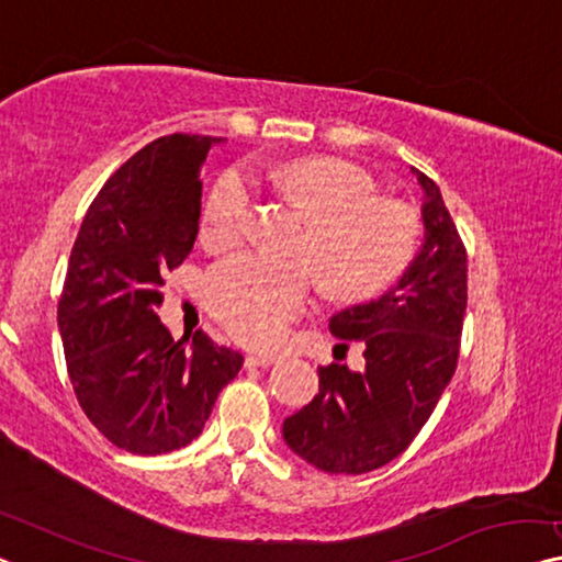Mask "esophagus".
<instances>
[{"label":"esophagus","mask_w":562,"mask_h":562,"mask_svg":"<svg viewBox=\"0 0 562 562\" xmlns=\"http://www.w3.org/2000/svg\"><path fill=\"white\" fill-rule=\"evenodd\" d=\"M278 361H280L278 353H249L245 363H247L249 368H252V366L267 368V366H272V363H278Z\"/></svg>","instance_id":"1"}]
</instances>
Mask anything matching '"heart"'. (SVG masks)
Segmentation results:
<instances>
[{"label": "heart", "mask_w": 562, "mask_h": 562, "mask_svg": "<svg viewBox=\"0 0 562 562\" xmlns=\"http://www.w3.org/2000/svg\"><path fill=\"white\" fill-rule=\"evenodd\" d=\"M278 189L307 229L292 247L299 259L245 252L209 272L206 295L214 315L252 346L278 342L303 313L313 288L338 300H363L386 290L414 262L422 220L404 201L381 196V183L340 158H305L278 171ZM255 209V181L247 169H229L214 183L204 206L201 239L214 249L247 237Z\"/></svg>", "instance_id": "1"}]
</instances>
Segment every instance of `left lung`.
Masks as SVG:
<instances>
[{"label": "left lung", "instance_id": "1", "mask_svg": "<svg viewBox=\"0 0 562 562\" xmlns=\"http://www.w3.org/2000/svg\"><path fill=\"white\" fill-rule=\"evenodd\" d=\"M416 179L424 189L422 252L386 295L330 317L335 338L363 342L366 368H317L321 393L282 424L288 447L323 472L363 474L396 459L454 375L467 310V247L437 183L422 171Z\"/></svg>", "mask_w": 562, "mask_h": 562}]
</instances>
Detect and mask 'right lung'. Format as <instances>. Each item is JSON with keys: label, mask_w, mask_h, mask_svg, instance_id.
I'll return each instance as SVG.
<instances>
[{"label": "right lung", "mask_w": 562, "mask_h": 562, "mask_svg": "<svg viewBox=\"0 0 562 562\" xmlns=\"http://www.w3.org/2000/svg\"><path fill=\"white\" fill-rule=\"evenodd\" d=\"M212 144L173 133L133 154L98 191L67 262L57 303L67 373L90 424L131 454L194 441L245 361L201 330L173 340L158 321L166 274L196 241Z\"/></svg>", "instance_id": "obj_1"}]
</instances>
